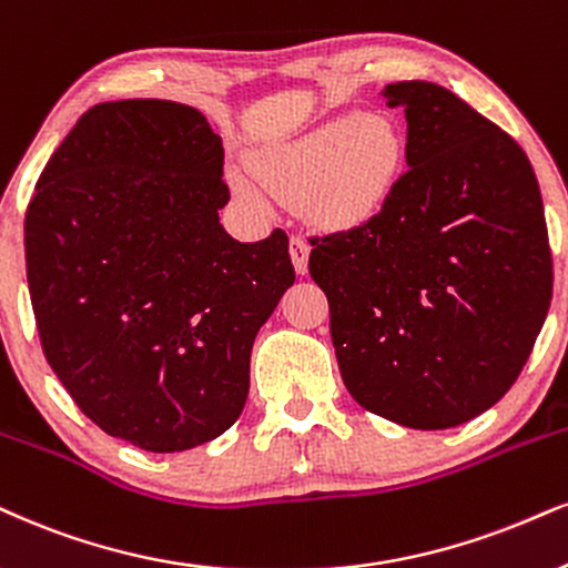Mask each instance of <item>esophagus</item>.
I'll use <instances>...</instances> for the list:
<instances>
[{"label": "esophagus", "instance_id": "esophagus-1", "mask_svg": "<svg viewBox=\"0 0 568 568\" xmlns=\"http://www.w3.org/2000/svg\"><path fill=\"white\" fill-rule=\"evenodd\" d=\"M307 255H311V247H307V242L303 236H292L290 240V257H292V265H295V271L303 276L307 273Z\"/></svg>", "mask_w": 568, "mask_h": 568}]
</instances>
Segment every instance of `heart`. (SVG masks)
Listing matches in <instances>:
<instances>
[{"label": "heart", "mask_w": 568, "mask_h": 568, "mask_svg": "<svg viewBox=\"0 0 568 568\" xmlns=\"http://www.w3.org/2000/svg\"><path fill=\"white\" fill-rule=\"evenodd\" d=\"M400 129L368 113H345L261 160V176L286 200L303 197L305 213L324 226H349L376 215L403 173ZM244 205L268 210V197L250 179L234 176Z\"/></svg>", "instance_id": "obj_1"}]
</instances>
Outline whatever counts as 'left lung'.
<instances>
[{
  "mask_svg": "<svg viewBox=\"0 0 568 568\" xmlns=\"http://www.w3.org/2000/svg\"><path fill=\"white\" fill-rule=\"evenodd\" d=\"M408 123L395 192L313 240L342 382L408 429H450L519 379L552 297L540 186L519 144L429 81L384 87Z\"/></svg>",
  "mask_w": 568,
  "mask_h": 568,
  "instance_id": "obj_1",
  "label": "left lung"
}]
</instances>
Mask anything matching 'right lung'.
<instances>
[{
  "label": "right lung",
  "mask_w": 568,
  "mask_h": 568,
  "mask_svg": "<svg viewBox=\"0 0 568 568\" xmlns=\"http://www.w3.org/2000/svg\"><path fill=\"white\" fill-rule=\"evenodd\" d=\"M226 202L221 136L168 100L94 104L41 171L26 213L41 347L110 437L181 453L240 418L295 268L282 229L236 242Z\"/></svg>",
  "instance_id": "add662e5"
}]
</instances>
